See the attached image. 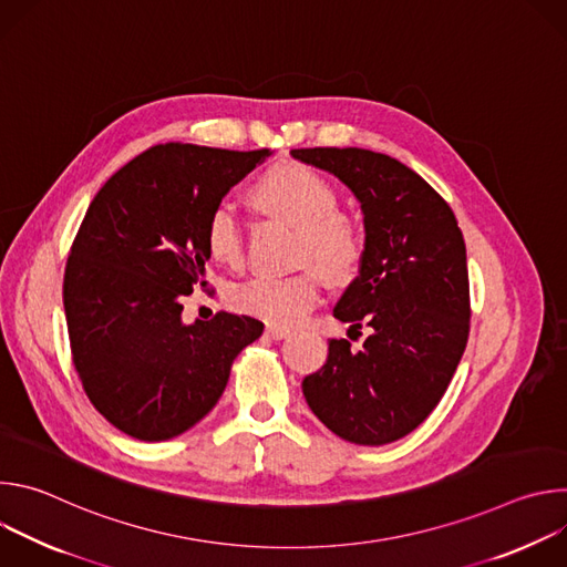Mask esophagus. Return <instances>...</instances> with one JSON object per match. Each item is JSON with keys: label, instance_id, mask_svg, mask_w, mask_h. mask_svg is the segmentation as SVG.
Here are the masks:
<instances>
[{"label": "esophagus", "instance_id": "esophagus-1", "mask_svg": "<svg viewBox=\"0 0 567 567\" xmlns=\"http://www.w3.org/2000/svg\"><path fill=\"white\" fill-rule=\"evenodd\" d=\"M265 334H267L269 339H274V341H280V339H287V337H289V330H287V328H276V326H269V328L265 330Z\"/></svg>", "mask_w": 567, "mask_h": 567}]
</instances>
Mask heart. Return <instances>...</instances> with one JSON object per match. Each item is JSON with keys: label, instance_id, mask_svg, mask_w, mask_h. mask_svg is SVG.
<instances>
[{"label": "heart", "instance_id": "heart-1", "mask_svg": "<svg viewBox=\"0 0 567 567\" xmlns=\"http://www.w3.org/2000/svg\"><path fill=\"white\" fill-rule=\"evenodd\" d=\"M254 199L269 213L300 230L298 251L330 280H348L357 274L363 256V237L352 219L337 213L339 199L326 177L302 164L271 168L254 188ZM208 254L221 265L241 258V228L228 202L217 204L206 224ZM320 298L316 271L293 276H256L233 289L235 309L256 316L269 326L291 328Z\"/></svg>", "mask_w": 567, "mask_h": 567}]
</instances>
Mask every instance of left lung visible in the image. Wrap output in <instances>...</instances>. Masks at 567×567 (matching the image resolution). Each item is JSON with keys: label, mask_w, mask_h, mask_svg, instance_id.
Instances as JSON below:
<instances>
[{"label": "left lung", "mask_w": 567, "mask_h": 567, "mask_svg": "<svg viewBox=\"0 0 567 567\" xmlns=\"http://www.w3.org/2000/svg\"><path fill=\"white\" fill-rule=\"evenodd\" d=\"M291 156L341 179L359 199L365 247L334 318L372 334L359 352L332 339L302 379L311 413L363 446L415 431L437 406L468 339L466 247L451 206L401 161L361 147H305Z\"/></svg>", "instance_id": "1"}]
</instances>
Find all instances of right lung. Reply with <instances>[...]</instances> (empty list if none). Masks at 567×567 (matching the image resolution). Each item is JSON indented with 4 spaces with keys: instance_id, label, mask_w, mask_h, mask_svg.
Wrapping results in <instances>:
<instances>
[{
    "instance_id": "right-lung-1",
    "label": "right lung",
    "mask_w": 567,
    "mask_h": 567,
    "mask_svg": "<svg viewBox=\"0 0 567 567\" xmlns=\"http://www.w3.org/2000/svg\"><path fill=\"white\" fill-rule=\"evenodd\" d=\"M271 156L154 145L107 179L64 269L71 357L94 409L141 442L193 429L219 401L235 357L262 337L251 316L182 320L206 287V224L224 195Z\"/></svg>"
}]
</instances>
